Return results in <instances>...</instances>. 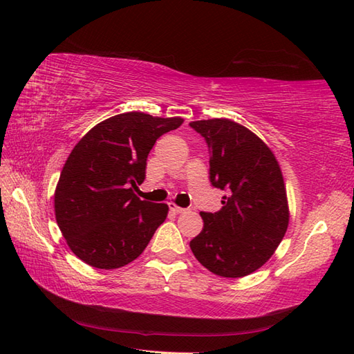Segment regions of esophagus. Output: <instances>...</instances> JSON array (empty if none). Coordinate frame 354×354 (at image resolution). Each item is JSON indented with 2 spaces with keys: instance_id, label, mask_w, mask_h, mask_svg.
<instances>
[{
  "instance_id": "1",
  "label": "esophagus",
  "mask_w": 354,
  "mask_h": 354,
  "mask_svg": "<svg viewBox=\"0 0 354 354\" xmlns=\"http://www.w3.org/2000/svg\"><path fill=\"white\" fill-rule=\"evenodd\" d=\"M169 208L171 209L173 213H176V214H181V213H185V212H187V208H181V207H178L176 204H173V202H169Z\"/></svg>"
}]
</instances>
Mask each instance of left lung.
I'll list each match as a JSON object with an SVG mask.
<instances>
[{"label": "left lung", "instance_id": "obj_1", "mask_svg": "<svg viewBox=\"0 0 354 354\" xmlns=\"http://www.w3.org/2000/svg\"><path fill=\"white\" fill-rule=\"evenodd\" d=\"M190 126L212 153L209 181L227 192L221 212L201 213L204 228L190 248L209 272L250 275L272 257L289 225L280 164L265 141L232 120H198Z\"/></svg>", "mask_w": 354, "mask_h": 354}]
</instances>
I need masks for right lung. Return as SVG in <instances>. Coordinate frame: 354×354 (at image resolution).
Listing matches in <instances>:
<instances>
[{
	"instance_id": "obj_1",
	"label": "right lung",
	"mask_w": 354,
	"mask_h": 354,
	"mask_svg": "<svg viewBox=\"0 0 354 354\" xmlns=\"http://www.w3.org/2000/svg\"><path fill=\"white\" fill-rule=\"evenodd\" d=\"M181 117L124 112L95 124L66 158L55 192V214L66 245L86 265L117 269L146 250L165 221L167 204L133 192L146 176L147 155Z\"/></svg>"
}]
</instances>
